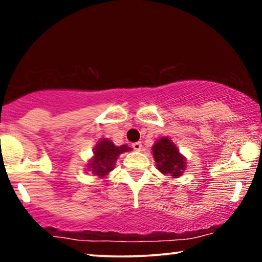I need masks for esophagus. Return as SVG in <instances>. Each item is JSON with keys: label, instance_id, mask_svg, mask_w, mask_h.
Masks as SVG:
<instances>
[{"label": "esophagus", "instance_id": "obj_1", "mask_svg": "<svg viewBox=\"0 0 262 262\" xmlns=\"http://www.w3.org/2000/svg\"><path fill=\"white\" fill-rule=\"evenodd\" d=\"M132 148H134L136 151H141L142 150V143L141 142H136V143H134V144H132Z\"/></svg>", "mask_w": 262, "mask_h": 262}]
</instances>
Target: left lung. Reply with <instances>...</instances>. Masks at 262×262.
Here are the masks:
<instances>
[{"label": "left lung", "instance_id": "left-lung-1", "mask_svg": "<svg viewBox=\"0 0 262 262\" xmlns=\"http://www.w3.org/2000/svg\"><path fill=\"white\" fill-rule=\"evenodd\" d=\"M156 167L162 174L170 175L173 179L180 178L186 169V157L179 151L178 146L168 137H161L151 148Z\"/></svg>", "mask_w": 262, "mask_h": 262}]
</instances>
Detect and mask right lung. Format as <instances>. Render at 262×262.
I'll return each instance as SVG.
<instances>
[{"label":"right lung","instance_id":"add662e5","mask_svg":"<svg viewBox=\"0 0 262 262\" xmlns=\"http://www.w3.org/2000/svg\"><path fill=\"white\" fill-rule=\"evenodd\" d=\"M130 150L132 149L126 144L118 146L110 139L101 138L93 150V156L88 161L85 169L91 171L94 177L106 179L116 167V162L120 154L130 151Z\"/></svg>","mask_w":262,"mask_h":262}]
</instances>
